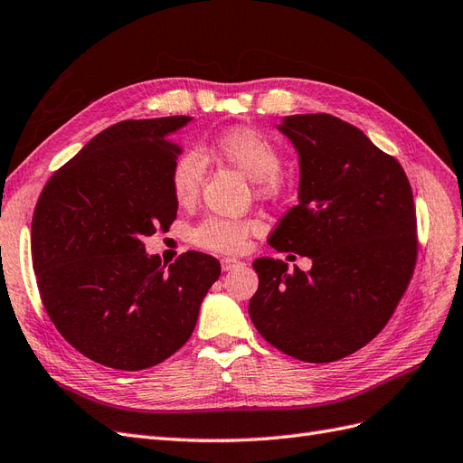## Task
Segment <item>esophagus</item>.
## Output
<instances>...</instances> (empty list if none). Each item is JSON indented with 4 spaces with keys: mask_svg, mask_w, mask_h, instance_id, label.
Here are the masks:
<instances>
[{
    "mask_svg": "<svg viewBox=\"0 0 463 463\" xmlns=\"http://www.w3.org/2000/svg\"><path fill=\"white\" fill-rule=\"evenodd\" d=\"M238 265H242L241 260H234V258H222L221 260L222 271H231V269H234V267H238Z\"/></svg>",
    "mask_w": 463,
    "mask_h": 463,
    "instance_id": "obj_1",
    "label": "esophagus"
}]
</instances>
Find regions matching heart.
<instances>
[{"label":"heart","instance_id":"heart-1","mask_svg":"<svg viewBox=\"0 0 463 463\" xmlns=\"http://www.w3.org/2000/svg\"><path fill=\"white\" fill-rule=\"evenodd\" d=\"M207 152L219 161L256 181L263 198H277L280 194L279 171L282 165L277 146L258 128L234 127L215 137ZM205 178V161L196 150H186L178 156L171 167V190L178 203H192L198 198ZM256 231L250 219H227L210 215L192 229V242L217 253H241L246 248L248 236Z\"/></svg>","mask_w":463,"mask_h":463}]
</instances>
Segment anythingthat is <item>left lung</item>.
I'll return each mask as SVG.
<instances>
[{"label": "left lung", "mask_w": 463, "mask_h": 463, "mask_svg": "<svg viewBox=\"0 0 463 463\" xmlns=\"http://www.w3.org/2000/svg\"><path fill=\"white\" fill-rule=\"evenodd\" d=\"M279 130L300 156V203L279 221L269 244L309 258L311 269L256 260L260 287L248 311L280 352L329 364L375 338L410 285L413 194L398 159L338 117L290 115Z\"/></svg>", "instance_id": "obj_1"}]
</instances>
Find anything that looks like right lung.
Listing matches in <instances>:
<instances>
[{"mask_svg":"<svg viewBox=\"0 0 463 463\" xmlns=\"http://www.w3.org/2000/svg\"><path fill=\"white\" fill-rule=\"evenodd\" d=\"M192 117L121 121L94 137L43 186L33 215V267L55 329L96 364L140 371L190 338L221 275L186 251L161 265L144 238L169 231L178 202L173 134Z\"/></svg>","mask_w":463,"mask_h":463,"instance_id":"add662e5","label":"right lung"}]
</instances>
